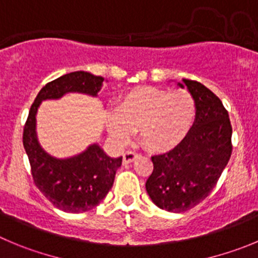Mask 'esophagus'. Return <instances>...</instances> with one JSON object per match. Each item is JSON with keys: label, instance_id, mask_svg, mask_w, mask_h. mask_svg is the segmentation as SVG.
<instances>
[{"label": "esophagus", "instance_id": "1", "mask_svg": "<svg viewBox=\"0 0 258 258\" xmlns=\"http://www.w3.org/2000/svg\"><path fill=\"white\" fill-rule=\"evenodd\" d=\"M136 156H137V154L135 153V151H132V150L126 151V153L123 154V163L124 164H127V163L134 162L135 159H136Z\"/></svg>", "mask_w": 258, "mask_h": 258}]
</instances>
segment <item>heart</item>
I'll return each instance as SVG.
<instances>
[{"mask_svg":"<svg viewBox=\"0 0 258 258\" xmlns=\"http://www.w3.org/2000/svg\"><path fill=\"white\" fill-rule=\"evenodd\" d=\"M196 110V100L186 89L140 86L122 96L115 113L108 115L107 126L118 140H126L131 131H137L146 149L165 153L187 136Z\"/></svg>","mask_w":258,"mask_h":258,"instance_id":"b5f03b06","label":"heart"}]
</instances>
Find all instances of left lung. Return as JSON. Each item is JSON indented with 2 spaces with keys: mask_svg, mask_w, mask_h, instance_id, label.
<instances>
[{
  "mask_svg": "<svg viewBox=\"0 0 258 258\" xmlns=\"http://www.w3.org/2000/svg\"><path fill=\"white\" fill-rule=\"evenodd\" d=\"M183 83L196 100V121L179 145L151 158L154 169L146 180L154 204L170 213H184L204 201L233 150L232 124L221 100L199 81Z\"/></svg>",
  "mask_w": 258,
  "mask_h": 258,
  "instance_id": "8db88e82",
  "label": "left lung"
}]
</instances>
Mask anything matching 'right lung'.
Segmentation results:
<instances>
[{
	"mask_svg": "<svg viewBox=\"0 0 258 258\" xmlns=\"http://www.w3.org/2000/svg\"><path fill=\"white\" fill-rule=\"evenodd\" d=\"M104 79L85 71L70 72L49 81L38 93L24 126L23 144L34 184L53 206L79 214L95 208L109 192L121 158H109L98 145H91L74 158H52L39 146L35 135V113L40 102L57 99L70 91L96 95Z\"/></svg>",
	"mask_w": 258,
	"mask_h": 258,
	"instance_id": "right-lung-1",
	"label": "right lung"
}]
</instances>
